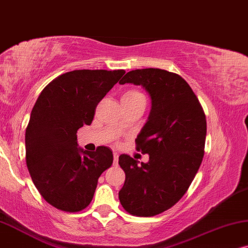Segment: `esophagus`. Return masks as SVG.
Instances as JSON below:
<instances>
[{
	"instance_id": "obj_1",
	"label": "esophagus",
	"mask_w": 248,
	"mask_h": 248,
	"mask_svg": "<svg viewBox=\"0 0 248 248\" xmlns=\"http://www.w3.org/2000/svg\"><path fill=\"white\" fill-rule=\"evenodd\" d=\"M118 161H119V154L113 153V164L114 166H118Z\"/></svg>"
}]
</instances>
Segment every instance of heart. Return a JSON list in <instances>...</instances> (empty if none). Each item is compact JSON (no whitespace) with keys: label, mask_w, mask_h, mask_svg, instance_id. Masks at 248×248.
I'll return each mask as SVG.
<instances>
[{"label":"heart","mask_w":248,"mask_h":248,"mask_svg":"<svg viewBox=\"0 0 248 248\" xmlns=\"http://www.w3.org/2000/svg\"><path fill=\"white\" fill-rule=\"evenodd\" d=\"M141 98H145V97H144V95L140 93V92L135 91V90H129V91H127L124 95H122L121 102H134V101L141 100Z\"/></svg>","instance_id":"obj_1"}]
</instances>
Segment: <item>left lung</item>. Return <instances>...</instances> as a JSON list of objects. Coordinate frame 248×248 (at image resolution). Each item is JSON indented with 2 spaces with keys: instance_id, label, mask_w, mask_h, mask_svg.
Returning a JSON list of instances; mask_svg holds the SVG:
<instances>
[{
  "instance_id": "1",
  "label": "left lung",
  "mask_w": 248,
  "mask_h": 248,
  "mask_svg": "<svg viewBox=\"0 0 248 248\" xmlns=\"http://www.w3.org/2000/svg\"><path fill=\"white\" fill-rule=\"evenodd\" d=\"M140 85L150 94L148 120L136 138V150L150 155L138 164L119 156L126 173L119 200L128 213L153 217L172 207L195 178L204 156L206 119L199 98L179 75L162 69L127 72L119 84Z\"/></svg>"
}]
</instances>
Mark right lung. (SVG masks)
I'll return each mask as SVG.
<instances>
[{
    "instance_id": "1",
    "label": "right lung",
    "mask_w": 248,
    "mask_h": 248,
    "mask_svg": "<svg viewBox=\"0 0 248 248\" xmlns=\"http://www.w3.org/2000/svg\"><path fill=\"white\" fill-rule=\"evenodd\" d=\"M124 70H74L42 91L26 129V163L43 199L65 212L90 205L98 178L113 162L107 146L78 147L77 131L90 126L95 108Z\"/></svg>"
}]
</instances>
